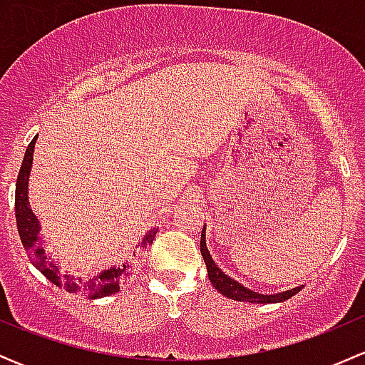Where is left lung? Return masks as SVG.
<instances>
[{"instance_id": "8db88e82", "label": "left lung", "mask_w": 365, "mask_h": 365, "mask_svg": "<svg viewBox=\"0 0 365 365\" xmlns=\"http://www.w3.org/2000/svg\"><path fill=\"white\" fill-rule=\"evenodd\" d=\"M201 254H203V259L206 263V268H208V279L210 282L213 284V288L217 289L219 293H222L224 297L231 298V300H238V302H257V304H274V302H284L288 298H292L293 295H297L298 292L302 289V286H298L295 289H289V292L284 293H277V295H261V293L251 292L245 286H242L240 282H237L235 279L227 277L215 263H213L212 256H210L208 249H206V240H205V230L201 233Z\"/></svg>"}]
</instances>
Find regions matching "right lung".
Listing matches in <instances>:
<instances>
[{
	"label": "right lung",
	"instance_id": "right-lung-1",
	"mask_svg": "<svg viewBox=\"0 0 365 365\" xmlns=\"http://www.w3.org/2000/svg\"><path fill=\"white\" fill-rule=\"evenodd\" d=\"M35 141L36 138H33V141L29 143L28 148H26V155L16 183V220L17 231H19V237L24 249L29 252V256H31L33 264L46 275V279H49L53 284L63 288L65 292L76 293V295H88L90 298H102L113 295V293H118L120 288H123V284H127L128 279L132 277L134 268L138 267V263L143 259V256H145L146 247L152 245L157 230H152L145 238H143L138 251L128 254L127 257H123V261H121L120 264L111 267L109 270H104L102 274L93 275V277L90 279H83L79 277V275L61 272L60 268L56 267V263L53 261V257L46 252L43 245L38 242L40 224L28 203V178L29 171H31Z\"/></svg>",
	"mask_w": 365,
	"mask_h": 365
}]
</instances>
